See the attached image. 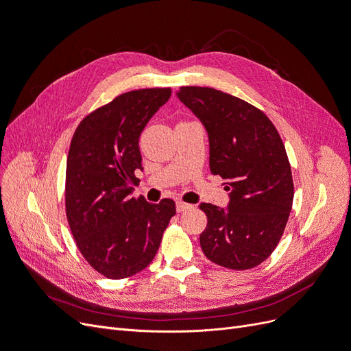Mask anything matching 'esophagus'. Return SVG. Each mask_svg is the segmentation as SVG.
Here are the masks:
<instances>
[{
    "label": "esophagus",
    "instance_id": "1",
    "mask_svg": "<svg viewBox=\"0 0 351 351\" xmlns=\"http://www.w3.org/2000/svg\"><path fill=\"white\" fill-rule=\"evenodd\" d=\"M176 208H177V212H184V210H187V209L192 208V205H190V204H186V202H183V200H177Z\"/></svg>",
    "mask_w": 351,
    "mask_h": 351
}]
</instances>
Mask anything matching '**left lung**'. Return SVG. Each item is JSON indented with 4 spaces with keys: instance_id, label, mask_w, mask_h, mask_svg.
Returning a JSON list of instances; mask_svg holds the SVG:
<instances>
[{
    "instance_id": "1",
    "label": "left lung",
    "mask_w": 351,
    "mask_h": 351,
    "mask_svg": "<svg viewBox=\"0 0 351 351\" xmlns=\"http://www.w3.org/2000/svg\"><path fill=\"white\" fill-rule=\"evenodd\" d=\"M177 98L204 124L210 173L226 180L227 208L200 204L208 226L200 234L205 256L224 268L258 267L277 247L293 205L291 168L271 120L232 95L183 86Z\"/></svg>"
}]
</instances>
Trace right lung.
<instances>
[{
  "instance_id": "right-lung-1",
  "label": "right lung",
  "mask_w": 351,
  "mask_h": 351,
  "mask_svg": "<svg viewBox=\"0 0 351 351\" xmlns=\"http://www.w3.org/2000/svg\"><path fill=\"white\" fill-rule=\"evenodd\" d=\"M171 97L169 88L120 95L84 117L73 134L66 171V212L71 234L90 267L111 280L149 265L176 204L134 199L143 169L139 137Z\"/></svg>"
}]
</instances>
